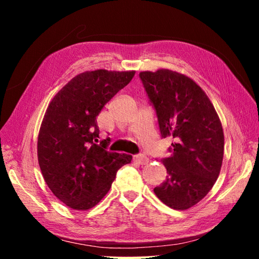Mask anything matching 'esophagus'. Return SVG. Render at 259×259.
Here are the masks:
<instances>
[{"label": "esophagus", "mask_w": 259, "mask_h": 259, "mask_svg": "<svg viewBox=\"0 0 259 259\" xmlns=\"http://www.w3.org/2000/svg\"><path fill=\"white\" fill-rule=\"evenodd\" d=\"M134 161H136L139 164H147L148 157L144 154H137V155H134Z\"/></svg>", "instance_id": "1"}]
</instances>
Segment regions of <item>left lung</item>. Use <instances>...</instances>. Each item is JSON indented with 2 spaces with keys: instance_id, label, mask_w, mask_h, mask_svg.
Segmentation results:
<instances>
[{
  "instance_id": "left-lung-1",
  "label": "left lung",
  "mask_w": 259,
  "mask_h": 259,
  "mask_svg": "<svg viewBox=\"0 0 259 259\" xmlns=\"http://www.w3.org/2000/svg\"><path fill=\"white\" fill-rule=\"evenodd\" d=\"M139 77L154 107L162 138L171 136V155L161 162L165 181L154 188L168 207L186 210L202 200L216 183L224 155L221 120L204 91L183 74L159 69Z\"/></svg>"
}]
</instances>
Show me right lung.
I'll list each match as a JSON object with an SVG mask.
<instances>
[{
    "instance_id": "right-lung-1",
    "label": "right lung",
    "mask_w": 259,
    "mask_h": 259,
    "mask_svg": "<svg viewBox=\"0 0 259 259\" xmlns=\"http://www.w3.org/2000/svg\"><path fill=\"white\" fill-rule=\"evenodd\" d=\"M134 75L135 71L106 69L81 73L47 108L37 139L38 164L51 192L69 208L95 207L107 194L117 170L133 160L108 152L109 138L99 143L96 117Z\"/></svg>"
}]
</instances>
